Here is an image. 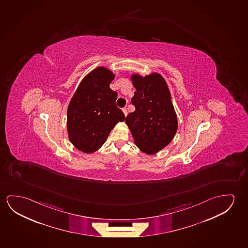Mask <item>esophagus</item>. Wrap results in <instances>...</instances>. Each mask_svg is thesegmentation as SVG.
Here are the masks:
<instances>
[{
    "mask_svg": "<svg viewBox=\"0 0 248 248\" xmlns=\"http://www.w3.org/2000/svg\"><path fill=\"white\" fill-rule=\"evenodd\" d=\"M123 112H124V114L125 115V116L128 114V110H127V108H126V107H124V108L123 109Z\"/></svg>",
    "mask_w": 248,
    "mask_h": 248,
    "instance_id": "34e87169",
    "label": "esophagus"
}]
</instances>
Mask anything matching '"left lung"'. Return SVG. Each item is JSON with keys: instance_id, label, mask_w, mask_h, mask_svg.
<instances>
[{"instance_id": "8db88e82", "label": "left lung", "mask_w": 248, "mask_h": 248, "mask_svg": "<svg viewBox=\"0 0 248 248\" xmlns=\"http://www.w3.org/2000/svg\"><path fill=\"white\" fill-rule=\"evenodd\" d=\"M131 80L136 88L131 103L136 110L126 117V124L139 149L154 155L170 143L178 129L170 91L158 73L144 77L135 74Z\"/></svg>"}]
</instances>
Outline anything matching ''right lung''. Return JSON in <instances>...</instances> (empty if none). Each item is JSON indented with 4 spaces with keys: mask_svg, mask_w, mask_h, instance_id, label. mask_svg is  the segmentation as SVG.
<instances>
[{
    "mask_svg": "<svg viewBox=\"0 0 248 248\" xmlns=\"http://www.w3.org/2000/svg\"><path fill=\"white\" fill-rule=\"evenodd\" d=\"M114 77L105 67L92 70L81 80L69 102V141L81 152H95L106 142L114 126L125 119L115 104L118 93L110 88Z\"/></svg>",
    "mask_w": 248,
    "mask_h": 248,
    "instance_id": "1",
    "label": "right lung"
}]
</instances>
